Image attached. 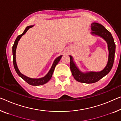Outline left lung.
Instances as JSON below:
<instances>
[{"label":"left lung","mask_w":121,"mask_h":121,"mask_svg":"<svg viewBox=\"0 0 121 121\" xmlns=\"http://www.w3.org/2000/svg\"><path fill=\"white\" fill-rule=\"evenodd\" d=\"M91 30L92 31L91 32L92 35L102 37L107 43L108 49L109 50V57L107 65L101 71H90L84 73L80 71L74 62L72 57L71 56H70V68L74 78L79 82L88 83V84L97 82L110 71L114 64L115 48H116L114 38L111 33L107 30L103 25L97 23H93L91 24Z\"/></svg>","instance_id":"left-lung-1"}]
</instances>
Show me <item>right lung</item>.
<instances>
[{
	"instance_id": "add662e5",
	"label": "right lung",
	"mask_w": 121,
	"mask_h": 121,
	"mask_svg": "<svg viewBox=\"0 0 121 121\" xmlns=\"http://www.w3.org/2000/svg\"><path fill=\"white\" fill-rule=\"evenodd\" d=\"M33 25H31V26H29L26 27V28L25 29V30L23 32V33H22V35H20L18 36L17 37L16 39L15 40V42L14 43L13 45L12 46V53H13V65H14V69H15L18 75H19V77H20L22 78H23L24 81L29 84L30 85H33V86H37V85H43L44 84H45L50 81V79H51V78L52 77V76L53 72L54 71L56 65L58 64V63L59 62V60H60L61 58H62V55L60 56L57 57V58L55 59L54 60V62L53 63L52 65L51 69L49 70V71L48 72V73L46 74V75L44 76V77H42V78H30L27 77L25 75H24L23 74H22L21 72H20V71L18 69L17 65V63H16V49H17V46L18 42L22 36L25 34V33L27 32V31L28 30L32 27Z\"/></svg>"
}]
</instances>
